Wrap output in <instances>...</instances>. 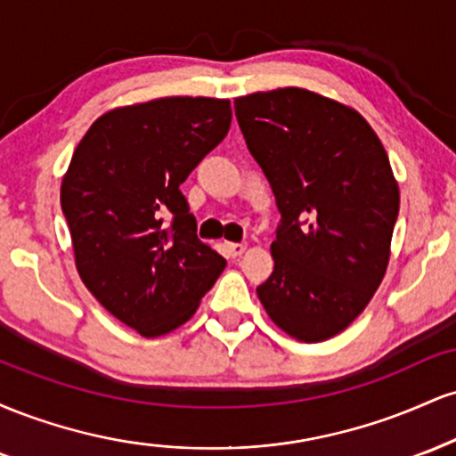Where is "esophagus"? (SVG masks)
<instances>
[{
  "mask_svg": "<svg viewBox=\"0 0 456 456\" xmlns=\"http://www.w3.org/2000/svg\"><path fill=\"white\" fill-rule=\"evenodd\" d=\"M224 250H227V255H229V257L235 259V257H240V255L244 253V250H246V244L229 242V244H224Z\"/></svg>",
  "mask_w": 456,
  "mask_h": 456,
  "instance_id": "obj_1",
  "label": "esophagus"
}]
</instances>
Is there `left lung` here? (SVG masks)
<instances>
[{"label":"left lung","instance_id":"8db88e82","mask_svg":"<svg viewBox=\"0 0 456 456\" xmlns=\"http://www.w3.org/2000/svg\"><path fill=\"white\" fill-rule=\"evenodd\" d=\"M233 107L281 212L257 296L282 332L326 341L364 311L388 268L399 216L388 154L362 115L317 92L279 87Z\"/></svg>","mask_w":456,"mask_h":456}]
</instances>
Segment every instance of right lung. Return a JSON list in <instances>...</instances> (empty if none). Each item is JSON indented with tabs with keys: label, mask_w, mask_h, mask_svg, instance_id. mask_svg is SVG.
Wrapping results in <instances>:
<instances>
[{
	"label": "right lung",
	"mask_w": 456,
	"mask_h": 456,
	"mask_svg": "<svg viewBox=\"0 0 456 456\" xmlns=\"http://www.w3.org/2000/svg\"><path fill=\"white\" fill-rule=\"evenodd\" d=\"M229 126L224 98H156L101 115L72 154L60 199L77 272L141 337L186 323L227 265L197 238L180 184Z\"/></svg>",
	"instance_id": "add662e5"
}]
</instances>
